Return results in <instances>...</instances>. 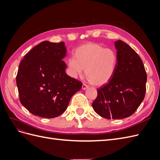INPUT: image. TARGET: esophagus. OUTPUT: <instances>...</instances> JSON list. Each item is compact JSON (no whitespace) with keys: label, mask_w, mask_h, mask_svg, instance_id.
Returning <instances> with one entry per match:
<instances>
[{"label":"esophagus","mask_w":160,"mask_h":160,"mask_svg":"<svg viewBox=\"0 0 160 160\" xmlns=\"http://www.w3.org/2000/svg\"><path fill=\"white\" fill-rule=\"evenodd\" d=\"M88 88H89V86L85 85V84H83V85H82V89H83V90L87 89Z\"/></svg>","instance_id":"34e87169"}]
</instances>
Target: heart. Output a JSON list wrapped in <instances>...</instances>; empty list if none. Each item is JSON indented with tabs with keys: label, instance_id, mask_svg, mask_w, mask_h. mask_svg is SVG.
I'll return each instance as SVG.
<instances>
[{
	"label": "heart",
	"instance_id": "b5f03b06",
	"mask_svg": "<svg viewBox=\"0 0 160 160\" xmlns=\"http://www.w3.org/2000/svg\"><path fill=\"white\" fill-rule=\"evenodd\" d=\"M118 65V55L112 49L95 42L79 46L75 57H70L68 67L72 77L80 76L85 69L87 79L94 85L102 86L113 78Z\"/></svg>",
	"mask_w": 160,
	"mask_h": 160
}]
</instances>
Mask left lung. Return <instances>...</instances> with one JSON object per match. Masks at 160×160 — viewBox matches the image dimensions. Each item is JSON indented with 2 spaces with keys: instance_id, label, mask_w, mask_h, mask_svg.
<instances>
[{
  "instance_id": "1",
  "label": "left lung",
  "mask_w": 160,
  "mask_h": 160,
  "mask_svg": "<svg viewBox=\"0 0 160 160\" xmlns=\"http://www.w3.org/2000/svg\"><path fill=\"white\" fill-rule=\"evenodd\" d=\"M118 65L113 78L97 89L93 109L105 119H120L132 115L146 94L147 75L141 58L127 43L115 42Z\"/></svg>"
}]
</instances>
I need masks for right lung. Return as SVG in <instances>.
<instances>
[{
    "instance_id": "right-lung-1",
    "label": "right lung",
    "mask_w": 160,
    "mask_h": 160,
    "mask_svg": "<svg viewBox=\"0 0 160 160\" xmlns=\"http://www.w3.org/2000/svg\"><path fill=\"white\" fill-rule=\"evenodd\" d=\"M63 42L42 41L24 57L19 65L17 85L21 104L38 117L53 118L63 113L81 82L67 75L62 61Z\"/></svg>"
}]
</instances>
